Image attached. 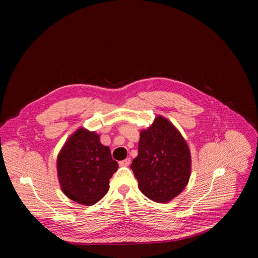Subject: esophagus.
<instances>
[{
  "label": "esophagus",
  "mask_w": 258,
  "mask_h": 258,
  "mask_svg": "<svg viewBox=\"0 0 258 258\" xmlns=\"http://www.w3.org/2000/svg\"><path fill=\"white\" fill-rule=\"evenodd\" d=\"M130 158H126V159H123V160H121V161H119V166L120 167H127V166H129L130 165Z\"/></svg>",
  "instance_id": "34e87169"
}]
</instances>
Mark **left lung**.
Returning <instances> with one entry per match:
<instances>
[{
	"label": "left lung",
	"mask_w": 258,
	"mask_h": 258,
	"mask_svg": "<svg viewBox=\"0 0 258 258\" xmlns=\"http://www.w3.org/2000/svg\"><path fill=\"white\" fill-rule=\"evenodd\" d=\"M190 153L185 140L165 117L141 131L138 156L130 168L140 190L156 202H168L188 183Z\"/></svg>",
	"instance_id": "8db88e82"
}]
</instances>
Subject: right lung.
Wrapping results in <instances>:
<instances>
[{
  "label": "right lung",
  "instance_id": "obj_1",
  "mask_svg": "<svg viewBox=\"0 0 258 258\" xmlns=\"http://www.w3.org/2000/svg\"><path fill=\"white\" fill-rule=\"evenodd\" d=\"M57 168L67 196L81 205L91 206L105 196L118 163L112 158L110 148L100 143L98 135L82 128L62 147Z\"/></svg>",
  "mask_w": 258,
  "mask_h": 258
}]
</instances>
